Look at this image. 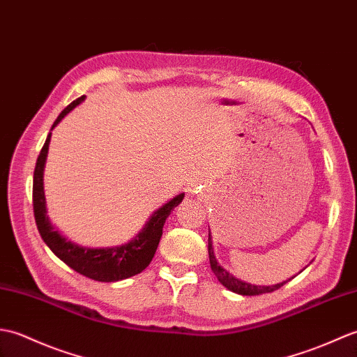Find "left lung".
Segmentation results:
<instances>
[{"label":"left lung","instance_id":"obj_1","mask_svg":"<svg viewBox=\"0 0 357 357\" xmlns=\"http://www.w3.org/2000/svg\"><path fill=\"white\" fill-rule=\"evenodd\" d=\"M208 252H209L211 268H212V272L215 273L218 281L223 284V286L227 290H231L234 293H238V295H243V296H257V295H263V293L275 291V290H278L280 287L284 286V284L289 282L291 278H295V276H296V275L291 276V278L282 281V282H278V284H272V286H257V284H250V282H245V281L235 278L232 273H229L226 268H223V266H220V263L215 258V253H213L211 232H209V238H208ZM304 268H303V271H304ZM303 271H301V272H303Z\"/></svg>","mask_w":357,"mask_h":357}]
</instances>
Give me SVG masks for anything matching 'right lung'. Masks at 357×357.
<instances>
[{"instance_id":"obj_1","label":"right lung","mask_w":357,"mask_h":357,"mask_svg":"<svg viewBox=\"0 0 357 357\" xmlns=\"http://www.w3.org/2000/svg\"><path fill=\"white\" fill-rule=\"evenodd\" d=\"M85 96L73 100L64 108L56 121H54L52 130L64 119L71 109H75ZM52 132L45 139V144L38 155L35 172H33V212L38 231L41 238L49 245L50 250L61 261L81 273L86 278L100 281V282H116L122 281L131 276L145 271L148 264L151 263L154 253L157 250L158 241L162 238L163 225L166 218L169 217L171 211L183 200L185 194L181 192L174 197L169 202L160 206L149 220L142 227V231L131 238L128 243L121 245H112V248H84L76 243H71L62 235L47 215L45 206V192H44V168L47 154H49Z\"/></svg>"}]
</instances>
